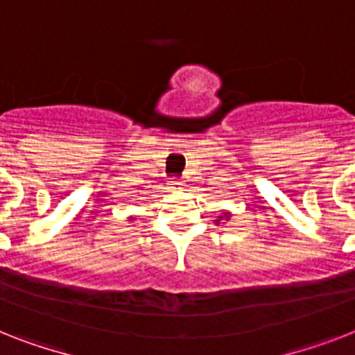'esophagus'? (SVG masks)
Listing matches in <instances>:
<instances>
[{"mask_svg": "<svg viewBox=\"0 0 355 355\" xmlns=\"http://www.w3.org/2000/svg\"><path fill=\"white\" fill-rule=\"evenodd\" d=\"M171 187H172V189H181V187H183V181H181V180H172L171 181Z\"/></svg>", "mask_w": 355, "mask_h": 355, "instance_id": "1", "label": "esophagus"}]
</instances>
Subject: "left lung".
I'll list each match as a JSON object with an SVG mask.
<instances>
[{"label": "left lung", "mask_w": 355, "mask_h": 355, "mask_svg": "<svg viewBox=\"0 0 355 355\" xmlns=\"http://www.w3.org/2000/svg\"><path fill=\"white\" fill-rule=\"evenodd\" d=\"M225 216H227V219H228V214H225Z\"/></svg>", "instance_id": "8db88e82"}]
</instances>
